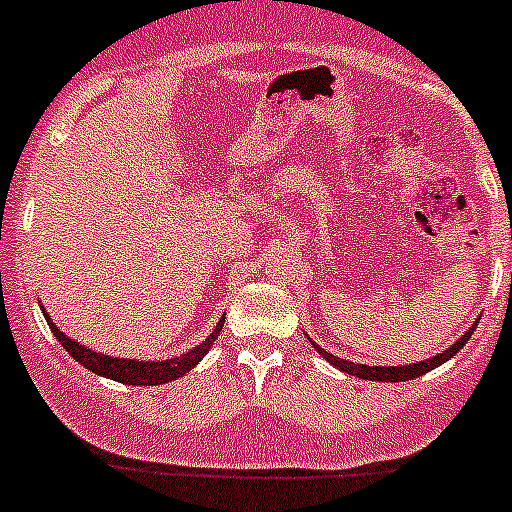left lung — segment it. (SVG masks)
<instances>
[{"label": "left lung", "instance_id": "8db88e82", "mask_svg": "<svg viewBox=\"0 0 512 512\" xmlns=\"http://www.w3.org/2000/svg\"><path fill=\"white\" fill-rule=\"evenodd\" d=\"M477 323H480V318H475V323H472V326H470V331H465V336L457 338V341L452 343L450 348H444L442 353H437V356L424 358V361H417V364H407V366H366V364H353V361H346V358H338V356H333V353L323 351L321 346H315V341H310V343H313L315 351H318L323 358H326L328 364H333L338 371H343V374H348V376H358V379H364V381H412V379H417V376H422V374H427V371H432V369H437V366H442L444 361H450V358L455 356V353L460 351V348L465 346L467 341H470V336H472V331H475V328H477Z\"/></svg>", "mask_w": 512, "mask_h": 512}]
</instances>
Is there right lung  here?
I'll return each instance as SVG.
<instances>
[{
    "label": "right lung",
    "mask_w": 512,
    "mask_h": 512,
    "mask_svg": "<svg viewBox=\"0 0 512 512\" xmlns=\"http://www.w3.org/2000/svg\"><path fill=\"white\" fill-rule=\"evenodd\" d=\"M40 308H42V315H45L47 326H50L52 336L62 343V348H65V351H68L80 366H85V369L93 371V374L105 376V379L121 381V384H128V386H159V384H169V381L179 379V376H186L191 369H194V366L199 364V361H202L204 356H207V351L212 348V343L217 341L219 331H222V323H224V318H222V321L214 326V331L209 333V336L204 338L199 346L189 348V351L181 353V356L166 358V361H138V358L105 356V353L83 346V343H78L75 338L65 336V333H62L60 328L52 323V318H50V313L45 310V305L40 303Z\"/></svg>",
    "instance_id": "add662e5"
}]
</instances>
